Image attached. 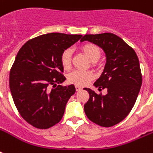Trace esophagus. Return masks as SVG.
Returning a JSON list of instances; mask_svg holds the SVG:
<instances>
[{
    "label": "esophagus",
    "mask_w": 153,
    "mask_h": 153,
    "mask_svg": "<svg viewBox=\"0 0 153 153\" xmlns=\"http://www.w3.org/2000/svg\"><path fill=\"white\" fill-rule=\"evenodd\" d=\"M75 89H76L77 91H81V90H82V87H81V86H75Z\"/></svg>",
    "instance_id": "esophagus-1"
}]
</instances>
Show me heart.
I'll use <instances>...</instances> for the list:
<instances>
[{
    "label": "heart",
    "mask_w": 153,
    "mask_h": 153,
    "mask_svg": "<svg viewBox=\"0 0 153 153\" xmlns=\"http://www.w3.org/2000/svg\"><path fill=\"white\" fill-rule=\"evenodd\" d=\"M82 49L86 55L90 59L91 62H97L101 57V50L97 45L91 43L83 44ZM60 61L62 66L65 69H69L71 64V50L67 48L62 51ZM94 74L90 71H80L74 70L68 74L67 79L68 82L76 86H85L88 84L94 79Z\"/></svg>",
    "instance_id": "obj_1"
}]
</instances>
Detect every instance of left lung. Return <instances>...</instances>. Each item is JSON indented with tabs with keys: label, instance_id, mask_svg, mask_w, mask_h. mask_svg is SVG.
<instances>
[{
	"label": "left lung",
	"instance_id": "obj_1",
	"mask_svg": "<svg viewBox=\"0 0 153 153\" xmlns=\"http://www.w3.org/2000/svg\"><path fill=\"white\" fill-rule=\"evenodd\" d=\"M80 41H89L101 48L106 60L94 86L98 91L106 89L107 94L101 95L84 88L90 94L84 111L94 123L110 127L126 118L135 104L142 84L139 59L134 50L113 33L85 35Z\"/></svg>",
	"mask_w": 153,
	"mask_h": 153
}]
</instances>
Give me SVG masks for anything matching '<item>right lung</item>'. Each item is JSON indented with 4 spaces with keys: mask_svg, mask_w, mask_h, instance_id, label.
<instances>
[{
    "mask_svg": "<svg viewBox=\"0 0 153 153\" xmlns=\"http://www.w3.org/2000/svg\"><path fill=\"white\" fill-rule=\"evenodd\" d=\"M82 36L48 33L28 40L18 51L10 71L9 88L21 117L36 128L45 129L59 123L75 93L73 84L59 85L66 80L61 74L60 57Z\"/></svg>",
    "mask_w": 153,
    "mask_h": 153,
    "instance_id": "1",
    "label": "right lung"
}]
</instances>
